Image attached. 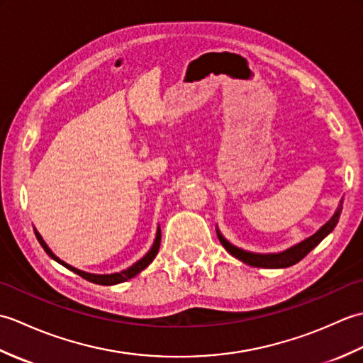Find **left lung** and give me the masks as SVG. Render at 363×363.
Masks as SVG:
<instances>
[{
  "label": "left lung",
  "instance_id": "8db88e82",
  "mask_svg": "<svg viewBox=\"0 0 363 363\" xmlns=\"http://www.w3.org/2000/svg\"><path fill=\"white\" fill-rule=\"evenodd\" d=\"M343 209V199H340V203H338L337 211L334 212L333 217H330L329 221H326L325 225H323L317 233L313 235L304 238L303 242H299L296 245L290 246V248L284 250L281 252H268V254H260V252H251V251H246L238 248V246L233 245L229 240H226L225 235L220 233V229L217 226V235L220 238V243L225 246V250L230 254V256H234L235 259L245 262L246 265H251V267H259V268H287L298 264L301 259H304L307 254H309L315 246H317L323 238L328 237L330 233H333L334 228L337 226L338 218H340V213Z\"/></svg>",
  "mask_w": 363,
  "mask_h": 363
}]
</instances>
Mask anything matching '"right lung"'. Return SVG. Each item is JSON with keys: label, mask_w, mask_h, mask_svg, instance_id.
I'll return each instance as SVG.
<instances>
[{"label": "right lung", "mask_w": 363, "mask_h": 363, "mask_svg": "<svg viewBox=\"0 0 363 363\" xmlns=\"http://www.w3.org/2000/svg\"><path fill=\"white\" fill-rule=\"evenodd\" d=\"M34 233H35V237H37L38 243L42 245V248L45 250V252L48 254V256H50L52 260H56L57 264H60L62 267L68 268V269H70V272H73V273H76V274H79L81 277H84V279H87L89 282H94V284H98V285H115V284H121V282H125V281L130 279V277L137 276L140 272H143V269H145L146 267H148V265L151 264V262L154 260V257L157 256L159 246H160V237H162V234H160V226H157L156 238H154V243H152V246H151V250H150L148 252H146L140 260H137L134 265H130L129 268L123 269V272H120V273H111V274H94V273L82 272V269H78V268H74V267H72V265L65 264L64 260H60V259L56 256V254H54V252L50 250V246L45 243V240L42 238V235L38 234L37 229H34Z\"/></svg>", "instance_id": "obj_1"}]
</instances>
